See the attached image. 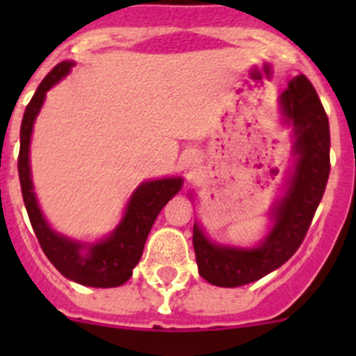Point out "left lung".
Returning <instances> with one entry per match:
<instances>
[{"instance_id": "8db88e82", "label": "left lung", "mask_w": 356, "mask_h": 356, "mask_svg": "<svg viewBox=\"0 0 356 356\" xmlns=\"http://www.w3.org/2000/svg\"><path fill=\"white\" fill-rule=\"evenodd\" d=\"M282 113L293 125L296 170L286 194L273 207V227L259 248L216 245L194 225V251L200 275L211 284L236 288L259 281L282 266L303 242L314 212L325 192L331 172V134L329 118L314 86L305 75L288 83L281 96Z\"/></svg>"}]
</instances>
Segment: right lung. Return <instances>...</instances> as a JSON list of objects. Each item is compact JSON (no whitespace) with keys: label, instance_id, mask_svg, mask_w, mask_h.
I'll use <instances>...</instances> for the list:
<instances>
[{"label":"right lung","instance_id":"obj_1","mask_svg":"<svg viewBox=\"0 0 356 356\" xmlns=\"http://www.w3.org/2000/svg\"><path fill=\"white\" fill-rule=\"evenodd\" d=\"M72 66L74 63H70V60L58 63L44 77L29 105L25 107L22 129H19V186H22V195H24L25 209L29 214L33 231H35L42 251L46 253L49 262L70 281L79 282L85 286L114 288L131 279L133 268L138 264L147 234H149L159 212L181 190L183 179H156V181H147V183L140 184L127 203V211L123 214V220L120 222L116 231L99 243L86 245V243L74 242V240L51 231V227L42 216L38 203H36V195L33 192L29 170V144L33 123L36 120V114L40 113L42 103L46 99V92L53 85H57L64 75H68Z\"/></svg>","mask_w":356,"mask_h":356}]
</instances>
